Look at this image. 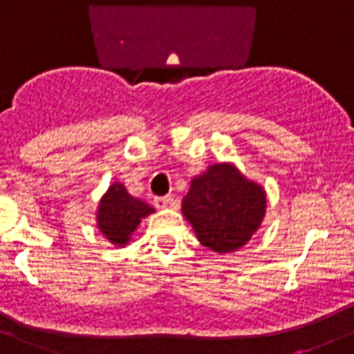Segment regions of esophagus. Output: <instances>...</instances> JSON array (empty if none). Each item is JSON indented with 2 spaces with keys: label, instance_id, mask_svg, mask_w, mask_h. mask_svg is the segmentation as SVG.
<instances>
[{
  "label": "esophagus",
  "instance_id": "1",
  "mask_svg": "<svg viewBox=\"0 0 354 354\" xmlns=\"http://www.w3.org/2000/svg\"><path fill=\"white\" fill-rule=\"evenodd\" d=\"M170 203H172V196H158V198H155V206L160 207V209L169 207Z\"/></svg>",
  "mask_w": 354,
  "mask_h": 354
}]
</instances>
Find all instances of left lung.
<instances>
[{"label": "left lung", "mask_w": 354, "mask_h": 354, "mask_svg": "<svg viewBox=\"0 0 354 354\" xmlns=\"http://www.w3.org/2000/svg\"><path fill=\"white\" fill-rule=\"evenodd\" d=\"M266 211L262 187L235 167L211 165L194 177L182 203V213L204 247L225 254L240 249L261 225Z\"/></svg>", "instance_id": "obj_1"}]
</instances>
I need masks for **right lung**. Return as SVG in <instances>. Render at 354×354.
Segmentation results:
<instances>
[{
	"label": "right lung",
	"instance_id": "add662e5",
	"mask_svg": "<svg viewBox=\"0 0 354 354\" xmlns=\"http://www.w3.org/2000/svg\"><path fill=\"white\" fill-rule=\"evenodd\" d=\"M153 207L141 199L133 198L126 187L114 184L109 187L107 194L102 198L98 206V228L115 245H124L131 233L136 230L141 218L153 213Z\"/></svg>",
	"mask_w": 354,
	"mask_h": 354
}]
</instances>
